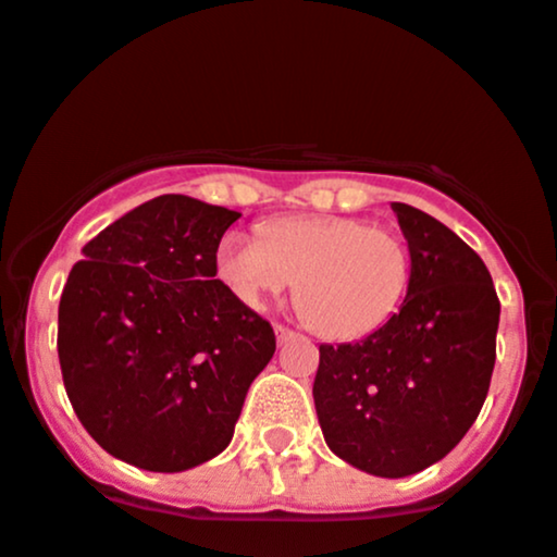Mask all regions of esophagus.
<instances>
[{"label": "esophagus", "instance_id": "1", "mask_svg": "<svg viewBox=\"0 0 557 557\" xmlns=\"http://www.w3.org/2000/svg\"><path fill=\"white\" fill-rule=\"evenodd\" d=\"M274 333H277V341H280V344H288V341H293V338H296V330H290V327H285V325H277V327H274Z\"/></svg>", "mask_w": 557, "mask_h": 557}]
</instances>
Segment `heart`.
<instances>
[{
  "label": "heart",
  "mask_w": 557,
  "mask_h": 557,
  "mask_svg": "<svg viewBox=\"0 0 557 557\" xmlns=\"http://www.w3.org/2000/svg\"><path fill=\"white\" fill-rule=\"evenodd\" d=\"M216 277L248 309L296 288L307 320L327 338L375 333L409 288L412 256L396 230L357 216H285L261 237L227 232L213 256Z\"/></svg>",
  "instance_id": "obj_1"
}]
</instances>
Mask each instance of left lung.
Segmentation results:
<instances>
[{
  "label": "left lung",
  "instance_id": "obj_1",
  "mask_svg": "<svg viewBox=\"0 0 557 557\" xmlns=\"http://www.w3.org/2000/svg\"><path fill=\"white\" fill-rule=\"evenodd\" d=\"M412 274L401 309L357 344L320 346L314 407L327 447L405 479L460 444L497 359L499 298L481 256L438 219L394 203Z\"/></svg>",
  "mask_w": 557,
  "mask_h": 557
}]
</instances>
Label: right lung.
Returning a JSON list of instances; mask_svg holds the SVG:
<instances>
[{
    "label": "right lung",
    "instance_id": "1",
    "mask_svg": "<svg viewBox=\"0 0 557 557\" xmlns=\"http://www.w3.org/2000/svg\"><path fill=\"white\" fill-rule=\"evenodd\" d=\"M240 213L161 195L82 248L58 309L65 394L119 460L180 473L227 449L277 341L216 280L213 256Z\"/></svg>",
    "mask_w": 557,
    "mask_h": 557
}]
</instances>
